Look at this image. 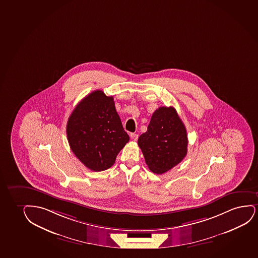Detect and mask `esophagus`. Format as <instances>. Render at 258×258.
Listing matches in <instances>:
<instances>
[{
  "mask_svg": "<svg viewBox=\"0 0 258 258\" xmlns=\"http://www.w3.org/2000/svg\"><path fill=\"white\" fill-rule=\"evenodd\" d=\"M131 139L134 141H137L138 140V134H131Z\"/></svg>",
  "mask_w": 258,
  "mask_h": 258,
  "instance_id": "34e87169",
  "label": "esophagus"
}]
</instances>
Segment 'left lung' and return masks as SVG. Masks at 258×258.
Listing matches in <instances>:
<instances>
[{"label": "left lung", "instance_id": "left-lung-1", "mask_svg": "<svg viewBox=\"0 0 258 258\" xmlns=\"http://www.w3.org/2000/svg\"><path fill=\"white\" fill-rule=\"evenodd\" d=\"M187 144L186 127L172 106L157 109L147 132L138 140L146 163L157 174L166 173L181 162L187 153Z\"/></svg>", "mask_w": 258, "mask_h": 258}]
</instances>
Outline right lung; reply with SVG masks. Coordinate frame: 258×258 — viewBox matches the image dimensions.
<instances>
[{
	"label": "right lung",
	"instance_id": "obj_1",
	"mask_svg": "<svg viewBox=\"0 0 258 258\" xmlns=\"http://www.w3.org/2000/svg\"><path fill=\"white\" fill-rule=\"evenodd\" d=\"M66 133L73 154L95 172L110 168L129 141L113 98L100 90L79 102L69 117Z\"/></svg>",
	"mask_w": 258,
	"mask_h": 258
}]
</instances>
